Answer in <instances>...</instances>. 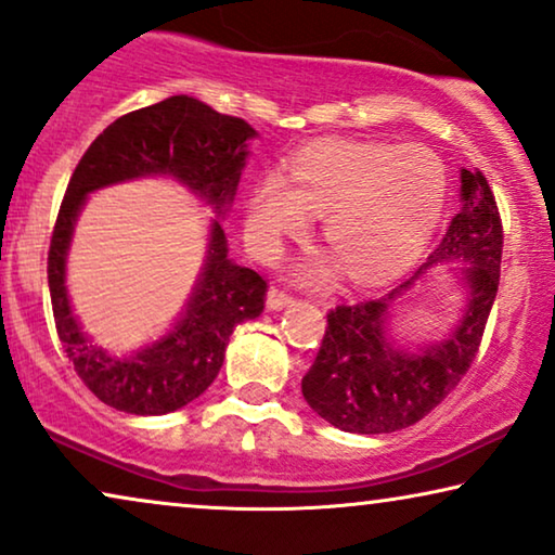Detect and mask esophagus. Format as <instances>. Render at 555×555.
<instances>
[{"mask_svg": "<svg viewBox=\"0 0 555 555\" xmlns=\"http://www.w3.org/2000/svg\"><path fill=\"white\" fill-rule=\"evenodd\" d=\"M294 299L289 294H284L282 289H276V286H271L269 292H266V307L271 309V312H282V309L292 307Z\"/></svg>", "mask_w": 555, "mask_h": 555, "instance_id": "esophagus-1", "label": "esophagus"}]
</instances>
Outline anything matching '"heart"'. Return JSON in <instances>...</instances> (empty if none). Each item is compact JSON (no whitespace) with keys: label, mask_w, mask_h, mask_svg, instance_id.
<instances>
[{"label":"heart","mask_w":555,"mask_h":555,"mask_svg":"<svg viewBox=\"0 0 555 555\" xmlns=\"http://www.w3.org/2000/svg\"><path fill=\"white\" fill-rule=\"evenodd\" d=\"M444 203L447 167L428 146L327 139L294 157L292 180L279 169L258 177L246 233L263 256H276L322 216V238L338 261L317 254L301 266V279L322 286L339 263L354 284H380L426 248Z\"/></svg>","instance_id":"heart-1"}]
</instances>
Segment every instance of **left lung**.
I'll return each mask as SVG.
<instances>
[{"label": "left lung", "mask_w": 555, "mask_h": 555, "mask_svg": "<svg viewBox=\"0 0 555 555\" xmlns=\"http://www.w3.org/2000/svg\"><path fill=\"white\" fill-rule=\"evenodd\" d=\"M460 212L426 263L386 297L343 305L327 317L301 393L339 431L390 434L416 424L444 401L475 360L498 297L502 223L482 172L460 169ZM439 264L463 292L461 314L441 336L403 344L392 335V317L421 283L436 278Z\"/></svg>", "instance_id": "1"}]
</instances>
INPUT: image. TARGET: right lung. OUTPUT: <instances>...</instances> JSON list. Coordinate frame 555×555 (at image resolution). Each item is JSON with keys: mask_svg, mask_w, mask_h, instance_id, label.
Listing matches in <instances>:
<instances>
[{"mask_svg": "<svg viewBox=\"0 0 555 555\" xmlns=\"http://www.w3.org/2000/svg\"><path fill=\"white\" fill-rule=\"evenodd\" d=\"M256 137L243 118L180 93L116 118L78 162L50 241L48 286L65 354L88 390L111 409L162 416L195 401L220 373L235 324L263 312L266 282L228 256L223 231ZM146 176L177 181L217 218L209 221L202 273L170 330L137 351L114 353L93 344L72 312L67 254L93 191Z\"/></svg>", "mask_w": 555, "mask_h": 555, "instance_id": "right-lung-1", "label": "right lung"}]
</instances>
